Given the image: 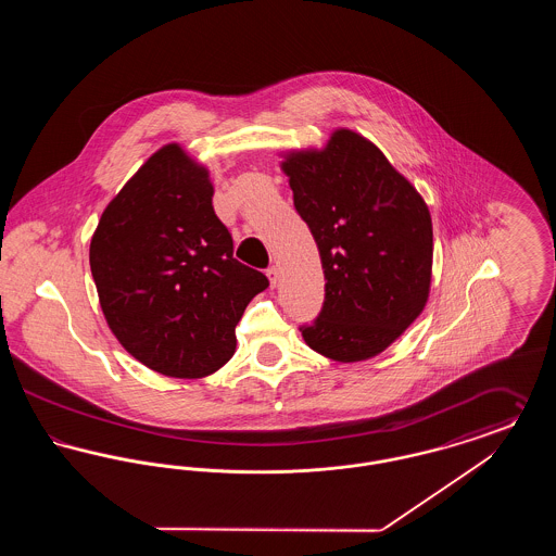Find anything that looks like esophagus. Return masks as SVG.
Listing matches in <instances>:
<instances>
[{"label": "esophagus", "instance_id": "34e87169", "mask_svg": "<svg viewBox=\"0 0 556 556\" xmlns=\"http://www.w3.org/2000/svg\"><path fill=\"white\" fill-rule=\"evenodd\" d=\"M266 277H268V281H270V288H277V281H279V270H277L275 266L266 268Z\"/></svg>", "mask_w": 556, "mask_h": 556}]
</instances>
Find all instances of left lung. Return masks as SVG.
Wrapping results in <instances>:
<instances>
[{"instance_id":"left-lung-1","label":"left lung","mask_w":556,"mask_h":556,"mask_svg":"<svg viewBox=\"0 0 556 556\" xmlns=\"http://www.w3.org/2000/svg\"><path fill=\"white\" fill-rule=\"evenodd\" d=\"M295 211L317 241L325 302L302 338L336 363L381 354L424 313L433 227L424 195L361 132L279 152Z\"/></svg>"}]
</instances>
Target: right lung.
<instances>
[{"instance_id": "add662e5", "label": "right lung", "mask_w": 556, "mask_h": 556, "mask_svg": "<svg viewBox=\"0 0 556 556\" xmlns=\"http://www.w3.org/2000/svg\"><path fill=\"white\" fill-rule=\"evenodd\" d=\"M211 170L170 141L110 200L89 265L110 331L148 369L200 379L236 352V325L268 288L233 258Z\"/></svg>"}]
</instances>
